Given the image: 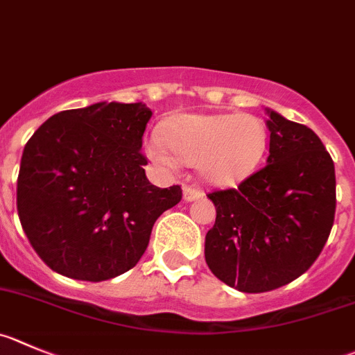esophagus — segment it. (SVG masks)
I'll list each match as a JSON object with an SVG mask.
<instances>
[{"label":"esophagus","instance_id":"obj_1","mask_svg":"<svg viewBox=\"0 0 355 355\" xmlns=\"http://www.w3.org/2000/svg\"><path fill=\"white\" fill-rule=\"evenodd\" d=\"M203 196L200 189L196 187H191V185H184V200L185 201H194V200H200Z\"/></svg>","mask_w":355,"mask_h":355}]
</instances>
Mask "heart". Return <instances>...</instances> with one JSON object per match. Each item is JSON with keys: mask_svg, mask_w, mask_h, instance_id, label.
I'll return each instance as SVG.
<instances>
[{"mask_svg": "<svg viewBox=\"0 0 355 355\" xmlns=\"http://www.w3.org/2000/svg\"><path fill=\"white\" fill-rule=\"evenodd\" d=\"M161 144L147 148L155 164L175 168L178 161L198 166L214 187H231L257 170L268 148L266 125L256 115L182 114L162 129Z\"/></svg>", "mask_w": 355, "mask_h": 355, "instance_id": "b5f03b06", "label": "heart"}]
</instances>
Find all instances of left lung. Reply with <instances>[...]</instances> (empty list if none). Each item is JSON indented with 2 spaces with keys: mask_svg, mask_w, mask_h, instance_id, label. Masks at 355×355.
I'll list each match as a JSON object with an SVG mask.
<instances>
[{
  "mask_svg": "<svg viewBox=\"0 0 355 355\" xmlns=\"http://www.w3.org/2000/svg\"><path fill=\"white\" fill-rule=\"evenodd\" d=\"M266 114V166L238 189L208 194L217 217L205 259L241 293H266L301 277L322 252L336 208L334 164L320 138L270 108Z\"/></svg>",
  "mask_w": 355,
  "mask_h": 355,
  "instance_id": "left-lung-1",
  "label": "left lung"
}]
</instances>
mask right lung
Masks as SVG:
<instances>
[{
	"instance_id": "obj_1",
	"label": "right lung",
	"mask_w": 355,
	"mask_h": 355,
	"mask_svg": "<svg viewBox=\"0 0 355 355\" xmlns=\"http://www.w3.org/2000/svg\"><path fill=\"white\" fill-rule=\"evenodd\" d=\"M152 110L101 101L43 122L26 144L17 211L35 252L51 270L101 282L131 270L152 226L182 200L180 185L148 182L141 154Z\"/></svg>"
}]
</instances>
